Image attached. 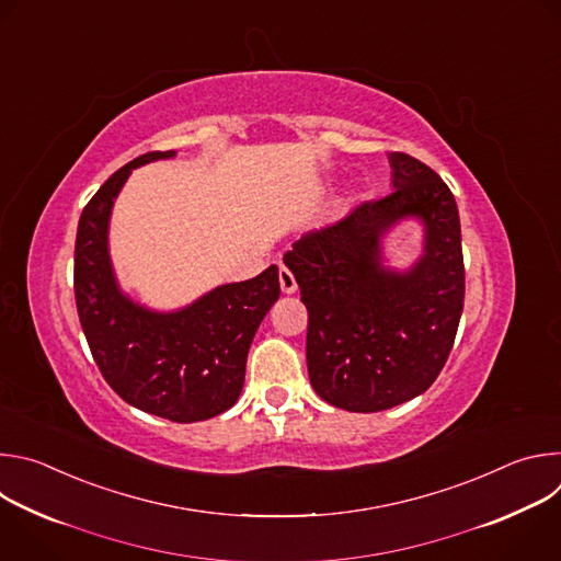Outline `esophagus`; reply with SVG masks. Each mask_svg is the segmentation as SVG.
Masks as SVG:
<instances>
[{"label":"esophagus","mask_w":561,"mask_h":561,"mask_svg":"<svg viewBox=\"0 0 561 561\" xmlns=\"http://www.w3.org/2000/svg\"><path fill=\"white\" fill-rule=\"evenodd\" d=\"M279 286H282V290H284L286 295H290V293L297 290V282H295L293 273H290L286 266L279 268Z\"/></svg>","instance_id":"obj_1"}]
</instances>
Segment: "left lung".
Instances as JSON below:
<instances>
[{
	"label": "left lung",
	"instance_id": "obj_1",
	"mask_svg": "<svg viewBox=\"0 0 561 561\" xmlns=\"http://www.w3.org/2000/svg\"><path fill=\"white\" fill-rule=\"evenodd\" d=\"M392 188L306 232L284 255L308 310L306 364L314 392L351 413L422 394L444 368L463 310L455 197L420 159L390 152ZM404 216L427 228L425 255L402 276L380 266L378 237Z\"/></svg>",
	"mask_w": 561,
	"mask_h": 561
}]
</instances>
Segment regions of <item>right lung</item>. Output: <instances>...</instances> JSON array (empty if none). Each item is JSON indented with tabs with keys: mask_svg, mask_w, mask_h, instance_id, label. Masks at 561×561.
<instances>
[{
	"mask_svg": "<svg viewBox=\"0 0 561 561\" xmlns=\"http://www.w3.org/2000/svg\"><path fill=\"white\" fill-rule=\"evenodd\" d=\"M173 154L152 150L135 157L84 206L75 239V301L93 359L124 402L191 424L237 402L251 342L279 299V273L268 266L178 312L146 310L119 293L106 244L113 202L133 169Z\"/></svg>",
	"mask_w": 561,
	"mask_h": 561,
	"instance_id": "add662e5",
	"label": "right lung"
}]
</instances>
